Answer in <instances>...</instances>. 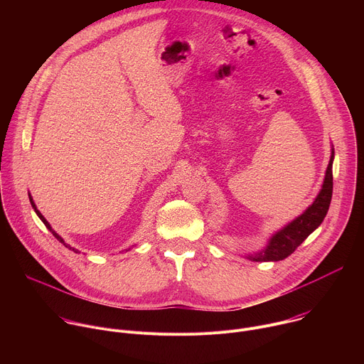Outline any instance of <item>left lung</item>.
Segmentation results:
<instances>
[{
	"instance_id": "obj_1",
	"label": "left lung",
	"mask_w": 364,
	"mask_h": 364,
	"mask_svg": "<svg viewBox=\"0 0 364 364\" xmlns=\"http://www.w3.org/2000/svg\"><path fill=\"white\" fill-rule=\"evenodd\" d=\"M333 160L334 151H331V159L326 171L323 187L316 197L314 203L308 209L288 223L285 228L278 230L268 242L267 247L261 252L249 255L247 257L255 262H277L288 257L311 233H313L324 220L333 196Z\"/></svg>"
}]
</instances>
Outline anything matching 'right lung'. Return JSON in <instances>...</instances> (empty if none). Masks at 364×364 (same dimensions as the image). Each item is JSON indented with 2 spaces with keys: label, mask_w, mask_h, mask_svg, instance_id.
Returning a JSON list of instances; mask_svg holds the SVG:
<instances>
[{
  "label": "right lung",
  "mask_w": 364,
  "mask_h": 364,
  "mask_svg": "<svg viewBox=\"0 0 364 364\" xmlns=\"http://www.w3.org/2000/svg\"><path fill=\"white\" fill-rule=\"evenodd\" d=\"M28 197H30V203H31V205H33V209H34V212H36V213H37V216H38V218H40V220H41V222H43V223H44V226H46V228H47V229H48V230H50V232H51V233H53V236H55V237H56V239H58V240H59V242H60V243H63V245H65V246H66V247H69V249H72V250H73V252H76V253H77V250H76V249H75V247H72V246H70V245H68V243H65V240H63V237H62V236H59V235H58V233H56V232H55V230H53V229H51V226H50V223H48V222H47V220H46V219H44V218H43V215H41V213H40V212H38V210H37V207H36V204H34V201H33V197H31V196H30V194H28Z\"/></svg>",
  "instance_id": "obj_1"
}]
</instances>
